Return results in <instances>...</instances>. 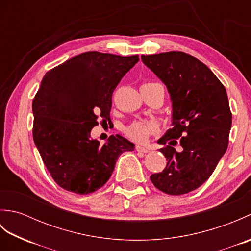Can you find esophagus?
<instances>
[{"mask_svg": "<svg viewBox=\"0 0 251 251\" xmlns=\"http://www.w3.org/2000/svg\"><path fill=\"white\" fill-rule=\"evenodd\" d=\"M136 151L137 152H141V153H149L150 150L149 149L145 148V147H141V146H136Z\"/></svg>", "mask_w": 251, "mask_h": 251, "instance_id": "1", "label": "esophagus"}]
</instances>
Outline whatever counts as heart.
Segmentation results:
<instances>
[{"mask_svg":"<svg viewBox=\"0 0 251 251\" xmlns=\"http://www.w3.org/2000/svg\"><path fill=\"white\" fill-rule=\"evenodd\" d=\"M154 84V83H148ZM156 131V125L152 122L146 121H135L131 124L126 127L125 134L130 139L137 142L146 141L149 137Z\"/></svg>","mask_w":251,"mask_h":251,"instance_id":"b5f03b06","label":"heart"}]
</instances>
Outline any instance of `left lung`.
Masks as SVG:
<instances>
[{
  "label": "left lung",
  "mask_w": 251,
  "mask_h": 251,
  "mask_svg": "<svg viewBox=\"0 0 251 251\" xmlns=\"http://www.w3.org/2000/svg\"><path fill=\"white\" fill-rule=\"evenodd\" d=\"M141 59L166 85L173 101L174 127L158 140L166 167L150 179L164 193L186 194L208 180L227 149L232 112L226 90L205 63L185 52Z\"/></svg>",
  "instance_id": "1"
}]
</instances>
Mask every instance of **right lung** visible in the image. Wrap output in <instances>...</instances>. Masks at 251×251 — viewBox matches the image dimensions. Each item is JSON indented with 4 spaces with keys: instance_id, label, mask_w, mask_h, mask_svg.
Returning a JSON list of instances; mask_svg holds the SVG:
<instances>
[{
    "instance_id": "add662e5",
    "label": "right lung",
    "mask_w": 251,
    "mask_h": 251,
    "mask_svg": "<svg viewBox=\"0 0 251 251\" xmlns=\"http://www.w3.org/2000/svg\"><path fill=\"white\" fill-rule=\"evenodd\" d=\"M139 56L88 51L47 72L32 103L33 140L55 182L69 192L89 194L105 184L122 153L134 143L120 135L108 143L90 131L110 120L112 94Z\"/></svg>"
}]
</instances>
